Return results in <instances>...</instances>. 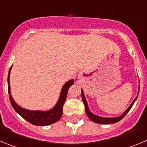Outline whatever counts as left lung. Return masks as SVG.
<instances>
[{
    "instance_id": "obj_1",
    "label": "left lung",
    "mask_w": 147,
    "mask_h": 147,
    "mask_svg": "<svg viewBox=\"0 0 147 147\" xmlns=\"http://www.w3.org/2000/svg\"><path fill=\"white\" fill-rule=\"evenodd\" d=\"M139 92V90H138ZM82 101H83V103L85 105V112H86V114L88 115V116L89 117V119L93 122H96V123H98V124H114V123H116V122L119 121L120 120H121L127 114V113L129 112V110L131 109V107H132V105L134 104L135 101L136 100L138 96H136V98H135V100L133 102H132V104L130 105L127 110H126L125 112L124 113L122 114L121 115H120L119 117H116V118H103V117H100V116H97V115H94V114L92 113L88 109V104H87L86 102V99L85 98V96H84V93H83V91L82 90Z\"/></svg>"
}]
</instances>
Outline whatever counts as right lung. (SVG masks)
Returning <instances> with one entry per match:
<instances>
[{
    "instance_id": "right-lung-1",
    "label": "right lung",
    "mask_w": 147,
    "mask_h": 147,
    "mask_svg": "<svg viewBox=\"0 0 147 147\" xmlns=\"http://www.w3.org/2000/svg\"><path fill=\"white\" fill-rule=\"evenodd\" d=\"M11 67H10V69L9 71V74H8V92L9 94V99L11 102V106L24 119L28 121L31 124L36 126H47L50 125L51 124H54L57 121L60 119L61 116L62 115V110H63V105L65 102L66 97H67V91L70 87L74 83V80H71L70 81L67 82L62 87V91H61L60 97L58 100L57 103L55 105V107L49 111H32V110H28L26 109H23L18 106L15 102L13 100L11 97V92H10V84H9V75L10 71H11Z\"/></svg>"
}]
</instances>
